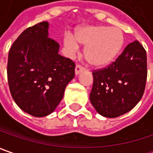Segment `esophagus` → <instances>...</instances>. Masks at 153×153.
Here are the masks:
<instances>
[{"instance_id": "34e87169", "label": "esophagus", "mask_w": 153, "mask_h": 153, "mask_svg": "<svg viewBox=\"0 0 153 153\" xmlns=\"http://www.w3.org/2000/svg\"><path fill=\"white\" fill-rule=\"evenodd\" d=\"M83 70L84 68L82 66H80V65H76V67H75V74H76V75L79 74Z\"/></svg>"}]
</instances>
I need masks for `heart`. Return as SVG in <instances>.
<instances>
[{
	"instance_id": "b5f03b06",
	"label": "heart",
	"mask_w": 153,
	"mask_h": 153,
	"mask_svg": "<svg viewBox=\"0 0 153 153\" xmlns=\"http://www.w3.org/2000/svg\"><path fill=\"white\" fill-rule=\"evenodd\" d=\"M85 47L84 55L89 65L103 68L111 63L123 49L124 36L116 27L104 25H91L79 28L74 37L67 34L63 38V45L69 54L79 50V44Z\"/></svg>"
}]
</instances>
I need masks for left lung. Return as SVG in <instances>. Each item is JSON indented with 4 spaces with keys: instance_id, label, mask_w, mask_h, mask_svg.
Listing matches in <instances>:
<instances>
[{
    "instance_id": "8db88e82",
    "label": "left lung",
    "mask_w": 153,
    "mask_h": 153,
    "mask_svg": "<svg viewBox=\"0 0 153 153\" xmlns=\"http://www.w3.org/2000/svg\"><path fill=\"white\" fill-rule=\"evenodd\" d=\"M90 101L101 116L115 118L140 102L146 77V52L137 40L129 43L106 68L93 71Z\"/></svg>"
}]
</instances>
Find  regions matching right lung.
Here are the masks:
<instances>
[{"label":"right lung","mask_w":153,"mask_h":153,"mask_svg":"<svg viewBox=\"0 0 153 153\" xmlns=\"http://www.w3.org/2000/svg\"><path fill=\"white\" fill-rule=\"evenodd\" d=\"M43 21L25 30L13 43L7 62L8 85L17 105L35 117L56 110L74 77V62L59 55Z\"/></svg>","instance_id":"1"}]
</instances>
